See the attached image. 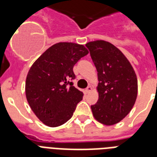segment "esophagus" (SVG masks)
Returning <instances> with one entry per match:
<instances>
[{"instance_id":"34e87169","label":"esophagus","mask_w":157,"mask_h":157,"mask_svg":"<svg viewBox=\"0 0 157 157\" xmlns=\"http://www.w3.org/2000/svg\"><path fill=\"white\" fill-rule=\"evenodd\" d=\"M92 90H93V89H92V87L90 86H88V87H87L86 90H85V92H86V94H89L90 92H91V91H92Z\"/></svg>"}]
</instances>
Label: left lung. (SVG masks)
Segmentation results:
<instances>
[{
	"label": "left lung",
	"instance_id": "obj_1",
	"mask_svg": "<svg viewBox=\"0 0 157 157\" xmlns=\"http://www.w3.org/2000/svg\"><path fill=\"white\" fill-rule=\"evenodd\" d=\"M98 71V102L91 106L94 117L105 125L124 119L134 107L138 80L133 67L121 50L110 42L86 44Z\"/></svg>",
	"mask_w": 157,
	"mask_h": 157
}]
</instances>
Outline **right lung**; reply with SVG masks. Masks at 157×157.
<instances>
[{"label": "right lung", "instance_id": "1", "mask_svg": "<svg viewBox=\"0 0 157 157\" xmlns=\"http://www.w3.org/2000/svg\"><path fill=\"white\" fill-rule=\"evenodd\" d=\"M83 45L59 42L45 50L28 71L26 98L33 112L42 123L57 127L73 115L83 93L69 80L75 78L74 65L88 54Z\"/></svg>", "mask_w": 157, "mask_h": 157}]
</instances>
